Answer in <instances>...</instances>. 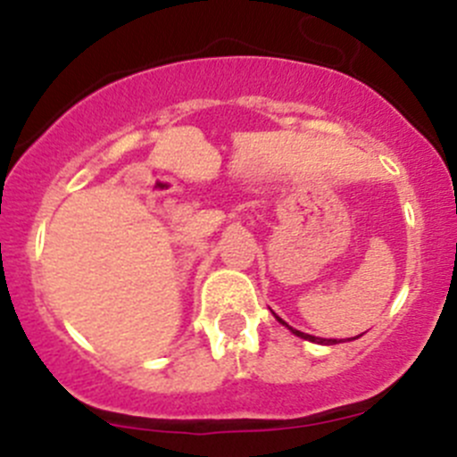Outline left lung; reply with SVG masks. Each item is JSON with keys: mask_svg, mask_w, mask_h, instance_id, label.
Masks as SVG:
<instances>
[{"mask_svg": "<svg viewBox=\"0 0 457 457\" xmlns=\"http://www.w3.org/2000/svg\"><path fill=\"white\" fill-rule=\"evenodd\" d=\"M275 315V313H273ZM275 318H278V315H275ZM278 322H282L284 327L288 328V331L291 333H295L297 337H302V340H309V342H318V345H337V340H324V337H315V336H309V333H302V331H297V328H293V327H288L287 322H284L282 318H278ZM360 337V336H358ZM349 340H355V337H349Z\"/></svg>", "mask_w": 457, "mask_h": 457, "instance_id": "1", "label": "left lung"}]
</instances>
